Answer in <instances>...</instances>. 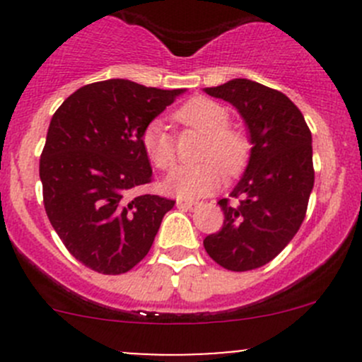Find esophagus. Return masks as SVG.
Listing matches in <instances>:
<instances>
[{
	"instance_id": "esophagus-1",
	"label": "esophagus",
	"mask_w": 362,
	"mask_h": 362,
	"mask_svg": "<svg viewBox=\"0 0 362 362\" xmlns=\"http://www.w3.org/2000/svg\"><path fill=\"white\" fill-rule=\"evenodd\" d=\"M198 202H177V206L178 208H184V210H194L196 206H198Z\"/></svg>"
}]
</instances>
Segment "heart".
Wrapping results in <instances>:
<instances>
[{
  "label": "heart",
  "instance_id": "obj_1",
  "mask_svg": "<svg viewBox=\"0 0 362 362\" xmlns=\"http://www.w3.org/2000/svg\"><path fill=\"white\" fill-rule=\"evenodd\" d=\"M178 122L206 134L199 158L202 164L180 166L164 180V191L182 199H194L217 191L224 180V170L235 175L245 166L250 154V141L242 129L229 126V112L208 98H192L175 113ZM141 145L151 163L168 171L177 163L175 138L160 120H152L141 133Z\"/></svg>",
  "mask_w": 362,
  "mask_h": 362
}]
</instances>
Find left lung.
<instances>
[{"label":"left lung","instance_id":"left-lung-1","mask_svg":"<svg viewBox=\"0 0 362 362\" xmlns=\"http://www.w3.org/2000/svg\"><path fill=\"white\" fill-rule=\"evenodd\" d=\"M204 93L231 103L250 133V159L231 198L221 199L224 224L203 240L222 268L249 272L275 259L305 221L313 189L312 133L280 90L235 78Z\"/></svg>","mask_w":362,"mask_h":362}]
</instances>
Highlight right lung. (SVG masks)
Returning <instances> with one entry per match:
<instances>
[{
    "mask_svg": "<svg viewBox=\"0 0 362 362\" xmlns=\"http://www.w3.org/2000/svg\"><path fill=\"white\" fill-rule=\"evenodd\" d=\"M182 93L103 80L80 87L52 115L40 158L43 204L61 242L87 268L120 275L151 250L175 202L129 192L152 182L141 133Z\"/></svg>",
    "mask_w": 362,
    "mask_h": 362,
    "instance_id": "add662e5",
    "label": "right lung"
}]
</instances>
